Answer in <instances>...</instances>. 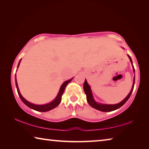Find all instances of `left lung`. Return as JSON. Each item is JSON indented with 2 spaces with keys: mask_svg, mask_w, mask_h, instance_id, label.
I'll use <instances>...</instances> for the list:
<instances>
[{
  "mask_svg": "<svg viewBox=\"0 0 149 149\" xmlns=\"http://www.w3.org/2000/svg\"><path fill=\"white\" fill-rule=\"evenodd\" d=\"M129 58L130 59V61H131V63H133V62H132V60L130 56L128 55ZM133 72H134V68L133 65ZM134 79H133V86H132V89L130 93H129V95H127L125 98L121 102H120L117 104H115V105H107V104H102V103H97L96 101L94 100L93 95H92V92L91 90V87L89 86V84H87V82L86 81V79L85 80V82L84 84V89L85 91V93L86 95V97H87V101L89 105H90L92 107H93L95 109H97L99 111H103V112H108V111H112L116 110L117 109H119L121 107V106L123 105L125 103L127 102V101L129 100V98L131 96L132 92H133V88H134Z\"/></svg>",
  "mask_w": 149,
  "mask_h": 149,
  "instance_id": "8db88e82",
  "label": "left lung"
}]
</instances>
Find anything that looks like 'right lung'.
Returning a JSON list of instances; mask_svg holds the SVG:
<instances>
[{
	"mask_svg": "<svg viewBox=\"0 0 149 149\" xmlns=\"http://www.w3.org/2000/svg\"><path fill=\"white\" fill-rule=\"evenodd\" d=\"M20 61H21V60H20L19 63H18L17 68H18V66H19V65H20ZM72 79L73 78L68 80V81H65V82H63V84L62 85V86H61V87H60V91H59V92H58V95L56 96V97L55 99H54V100H53L50 103H47V104H44V105H35V104H33V103L28 102V101L26 100L20 93L19 89H18V87L17 81H16V78L15 79L16 80L15 81H16V89H17L18 95H19L20 98L21 99V100L22 101V102L24 103L26 105L28 106V107L31 108V109H32L38 111H40V112H46V111H50L52 109H53L56 107L59 104H60V102H61V100H62V96L63 95V92H64L65 87L68 84L70 83L71 81H72Z\"/></svg>",
	"mask_w": 149,
	"mask_h": 149,
	"instance_id": "add662e5",
	"label": "right lung"
}]
</instances>
